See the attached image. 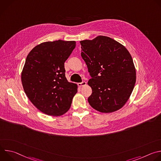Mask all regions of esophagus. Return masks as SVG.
I'll return each instance as SVG.
<instances>
[{
    "mask_svg": "<svg viewBox=\"0 0 161 161\" xmlns=\"http://www.w3.org/2000/svg\"><path fill=\"white\" fill-rule=\"evenodd\" d=\"M78 86H79L81 87V86H85V85H86V83L85 81H82L81 83H78Z\"/></svg>",
    "mask_w": 161,
    "mask_h": 161,
    "instance_id": "obj_1",
    "label": "esophagus"
}]
</instances>
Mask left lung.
I'll list each match as a JSON object with an SVG mask.
<instances>
[{"instance_id": "8db88e82", "label": "left lung", "mask_w": 161, "mask_h": 161, "mask_svg": "<svg viewBox=\"0 0 161 161\" xmlns=\"http://www.w3.org/2000/svg\"><path fill=\"white\" fill-rule=\"evenodd\" d=\"M81 55L92 78L88 85L92 93L90 105L101 113H112L128 101L136 80V69L130 54L120 42L99 36L80 41Z\"/></svg>"}]
</instances>
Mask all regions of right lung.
<instances>
[{
  "label": "right lung",
  "mask_w": 161,
  "mask_h": 161,
  "mask_svg": "<svg viewBox=\"0 0 161 161\" xmlns=\"http://www.w3.org/2000/svg\"><path fill=\"white\" fill-rule=\"evenodd\" d=\"M76 47L75 41L42 42L28 54L21 83L31 103L41 112L61 116L69 109L78 85L65 76L64 62Z\"/></svg>",
  "instance_id": "right-lung-1"
}]
</instances>
